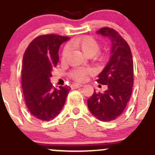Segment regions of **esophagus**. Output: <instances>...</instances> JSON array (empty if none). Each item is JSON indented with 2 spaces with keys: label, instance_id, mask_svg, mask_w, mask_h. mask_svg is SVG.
<instances>
[{
  "label": "esophagus",
  "instance_id": "1",
  "mask_svg": "<svg viewBox=\"0 0 155 155\" xmlns=\"http://www.w3.org/2000/svg\"><path fill=\"white\" fill-rule=\"evenodd\" d=\"M82 86H83V85H82V84H78V83L73 84V85H71L72 88H78V87H80Z\"/></svg>",
  "mask_w": 155,
  "mask_h": 155
}]
</instances>
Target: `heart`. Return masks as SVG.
<instances>
[{"label":"heart","instance_id":"obj_1","mask_svg":"<svg viewBox=\"0 0 155 155\" xmlns=\"http://www.w3.org/2000/svg\"><path fill=\"white\" fill-rule=\"evenodd\" d=\"M68 46L70 48L80 50L87 57L95 55L100 49V46L97 42L91 37H83L81 38L74 39L69 43ZM69 54H70V49L68 46H66L64 48L62 52L61 58L63 61H66L68 60ZM91 73H92L91 69L79 68L72 70L70 73V76L75 80L82 82L85 80L87 75Z\"/></svg>","mask_w":155,"mask_h":155}]
</instances>
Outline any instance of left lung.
I'll use <instances>...</instances> for the list:
<instances>
[{
    "label": "left lung",
    "instance_id": "8db88e82",
    "mask_svg": "<svg viewBox=\"0 0 155 155\" xmlns=\"http://www.w3.org/2000/svg\"><path fill=\"white\" fill-rule=\"evenodd\" d=\"M97 34L111 41L109 61L98 75L97 82L107 85L104 92L97 93L87 101L94 116L103 121H110L122 114L130 97L134 84V62L130 48L121 36L112 28H103Z\"/></svg>",
    "mask_w": 155,
    "mask_h": 155
}]
</instances>
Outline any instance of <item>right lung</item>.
Wrapping results in <instances>:
<instances>
[{
  "mask_svg": "<svg viewBox=\"0 0 155 155\" xmlns=\"http://www.w3.org/2000/svg\"><path fill=\"white\" fill-rule=\"evenodd\" d=\"M70 37L41 35L29 44L23 56L21 85L26 106L32 115L43 121L57 116L64 105L70 87L54 88L51 71L58 62L61 45Z\"/></svg>",
  "mask_w": 155,
  "mask_h": 155,
  "instance_id": "right-lung-1",
  "label": "right lung"
}]
</instances>
